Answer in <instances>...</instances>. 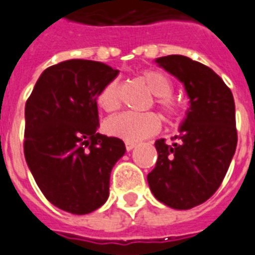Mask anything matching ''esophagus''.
Instances as JSON below:
<instances>
[{
    "label": "esophagus",
    "instance_id": "1",
    "mask_svg": "<svg viewBox=\"0 0 255 255\" xmlns=\"http://www.w3.org/2000/svg\"><path fill=\"white\" fill-rule=\"evenodd\" d=\"M125 146L128 150H131L135 146V142L134 141H125Z\"/></svg>",
    "mask_w": 255,
    "mask_h": 255
}]
</instances>
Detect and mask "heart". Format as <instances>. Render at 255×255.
I'll list each match as a JSON object with an SVG mask.
<instances>
[{"instance_id":"b5f03b06","label":"heart","mask_w":255,"mask_h":255,"mask_svg":"<svg viewBox=\"0 0 255 255\" xmlns=\"http://www.w3.org/2000/svg\"><path fill=\"white\" fill-rule=\"evenodd\" d=\"M141 79L146 83L154 97V103L160 109L168 122H177L183 118V107L171 95L172 84L161 71L146 70L141 74ZM98 106L107 113L118 110L121 106L120 82L110 80L103 86L97 95ZM161 128V120L156 113L126 112L112 117L106 121L105 129L109 134L126 141H139L152 137Z\"/></svg>"}]
</instances>
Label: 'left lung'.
Listing matches in <instances>:
<instances>
[{"label": "left lung", "mask_w": 255, "mask_h": 255, "mask_svg": "<svg viewBox=\"0 0 255 255\" xmlns=\"http://www.w3.org/2000/svg\"><path fill=\"white\" fill-rule=\"evenodd\" d=\"M184 84L189 109L173 143L157 139L156 166L148 175L157 200L189 210L211 198L225 179L238 142L231 90L210 67L181 55L156 60Z\"/></svg>", "instance_id": "8db88e82"}]
</instances>
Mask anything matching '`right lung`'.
Here are the masks:
<instances>
[{"label":"right lung","instance_id":"right-lung-1","mask_svg":"<svg viewBox=\"0 0 255 255\" xmlns=\"http://www.w3.org/2000/svg\"><path fill=\"white\" fill-rule=\"evenodd\" d=\"M118 70L72 59L48 67L25 105L24 154L40 191L63 211L84 215L109 198L125 143L99 134L97 95Z\"/></svg>","mask_w":255,"mask_h":255}]
</instances>
